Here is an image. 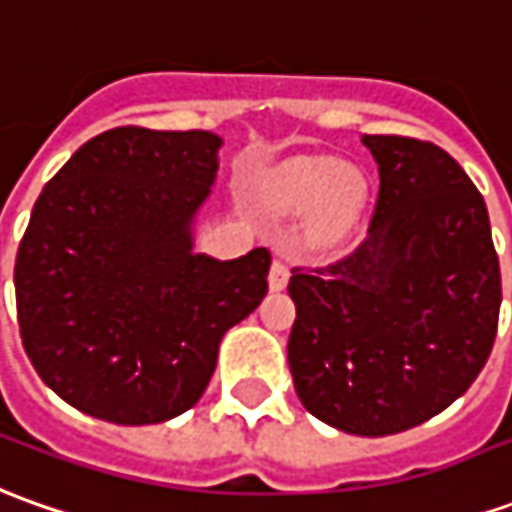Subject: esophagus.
<instances>
[{"mask_svg":"<svg viewBox=\"0 0 512 512\" xmlns=\"http://www.w3.org/2000/svg\"><path fill=\"white\" fill-rule=\"evenodd\" d=\"M288 277H291V271H288V263H283V260H274V263H271V271H269V288H271V291H283L285 285H288Z\"/></svg>","mask_w":512,"mask_h":512,"instance_id":"34e87169","label":"esophagus"}]
</instances>
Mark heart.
Returning <instances> with one entry per match:
<instances>
[{"label": "heart", "instance_id": "obj_1", "mask_svg": "<svg viewBox=\"0 0 512 512\" xmlns=\"http://www.w3.org/2000/svg\"><path fill=\"white\" fill-rule=\"evenodd\" d=\"M271 204L285 212L314 210V241L339 243L356 224L367 187L356 170L328 156H300L274 170L266 182Z\"/></svg>", "mask_w": 512, "mask_h": 512}]
</instances>
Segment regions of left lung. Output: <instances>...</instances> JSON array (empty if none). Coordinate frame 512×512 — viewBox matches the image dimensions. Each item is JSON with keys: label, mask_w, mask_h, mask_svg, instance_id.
Here are the masks:
<instances>
[{"label": "left lung", "mask_w": 512, "mask_h": 512, "mask_svg": "<svg viewBox=\"0 0 512 512\" xmlns=\"http://www.w3.org/2000/svg\"><path fill=\"white\" fill-rule=\"evenodd\" d=\"M378 162L367 235L294 266L288 367L302 406L358 437L426 423L476 381L502 305L485 198L440 145L364 134Z\"/></svg>", "instance_id": "1"}]
</instances>
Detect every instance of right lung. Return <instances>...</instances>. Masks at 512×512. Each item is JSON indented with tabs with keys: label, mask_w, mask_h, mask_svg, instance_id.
I'll list each match as a JSON object with an SVG mask.
<instances>
[{
	"label": "right lung",
	"mask_w": 512,
	"mask_h": 512,
	"mask_svg": "<svg viewBox=\"0 0 512 512\" xmlns=\"http://www.w3.org/2000/svg\"><path fill=\"white\" fill-rule=\"evenodd\" d=\"M221 139L120 125L44 184L16 252V319L41 381L83 415L148 426L207 389L218 344L269 291V249L190 252Z\"/></svg>",
	"instance_id": "1"
}]
</instances>
